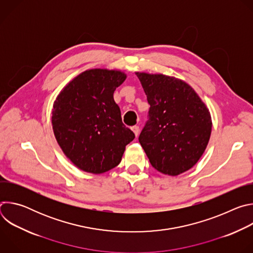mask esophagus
Here are the masks:
<instances>
[{"label":"esophagus","mask_w":253,"mask_h":253,"mask_svg":"<svg viewBox=\"0 0 253 253\" xmlns=\"http://www.w3.org/2000/svg\"><path fill=\"white\" fill-rule=\"evenodd\" d=\"M131 129H132V131L134 132L135 136L137 137V136H138V134H139V126H137V125H135V126H132V127H131Z\"/></svg>","instance_id":"esophagus-1"}]
</instances>
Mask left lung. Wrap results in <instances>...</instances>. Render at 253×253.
Here are the masks:
<instances>
[{
  "label": "left lung",
  "mask_w": 253,
  "mask_h": 253,
  "mask_svg": "<svg viewBox=\"0 0 253 253\" xmlns=\"http://www.w3.org/2000/svg\"><path fill=\"white\" fill-rule=\"evenodd\" d=\"M150 105L139 142L151 165L176 176L202 156L211 133L205 104L185 82L164 75L136 73Z\"/></svg>",
  "instance_id": "obj_1"
}]
</instances>
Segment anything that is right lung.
<instances>
[{"mask_svg":"<svg viewBox=\"0 0 253 253\" xmlns=\"http://www.w3.org/2000/svg\"><path fill=\"white\" fill-rule=\"evenodd\" d=\"M126 79L119 71L93 69L72 80L57 97L52 124L65 155L83 171L116 167L135 134L126 127L113 94Z\"/></svg>","mask_w":253,"mask_h":253,"instance_id":"add662e5","label":"right lung"}]
</instances>
